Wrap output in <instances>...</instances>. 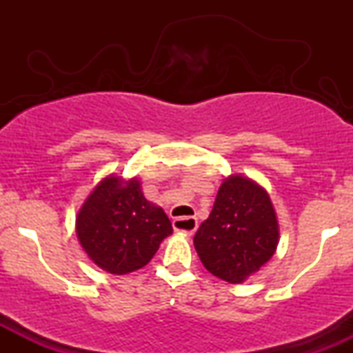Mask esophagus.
Returning <instances> with one entry per match:
<instances>
[{
  "label": "esophagus",
  "mask_w": 353,
  "mask_h": 353,
  "mask_svg": "<svg viewBox=\"0 0 353 353\" xmlns=\"http://www.w3.org/2000/svg\"><path fill=\"white\" fill-rule=\"evenodd\" d=\"M182 227H188V230H182ZM174 229L184 232L185 236H192L197 229V219L196 217H179L174 221Z\"/></svg>",
  "instance_id": "esophagus-1"
}]
</instances>
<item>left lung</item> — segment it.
I'll list each match as a JSON object with an SVG mask.
<instances>
[{"label":"left lung","mask_w":353,"mask_h":353,"mask_svg":"<svg viewBox=\"0 0 353 353\" xmlns=\"http://www.w3.org/2000/svg\"><path fill=\"white\" fill-rule=\"evenodd\" d=\"M279 224L267 190L244 176H229L194 236L205 269L229 283H242L272 257Z\"/></svg>","instance_id":"1"}]
</instances>
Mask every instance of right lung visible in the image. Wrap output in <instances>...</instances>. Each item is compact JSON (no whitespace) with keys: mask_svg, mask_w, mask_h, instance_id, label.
Wrapping results in <instances>:
<instances>
[{"mask_svg":"<svg viewBox=\"0 0 353 353\" xmlns=\"http://www.w3.org/2000/svg\"><path fill=\"white\" fill-rule=\"evenodd\" d=\"M79 244L96 265L124 275L154 257L172 224L159 205L144 197L141 182L108 176L92 189L76 217Z\"/></svg>","mask_w":353,"mask_h":353,"instance_id":"right-lung-1","label":"right lung"}]
</instances>
